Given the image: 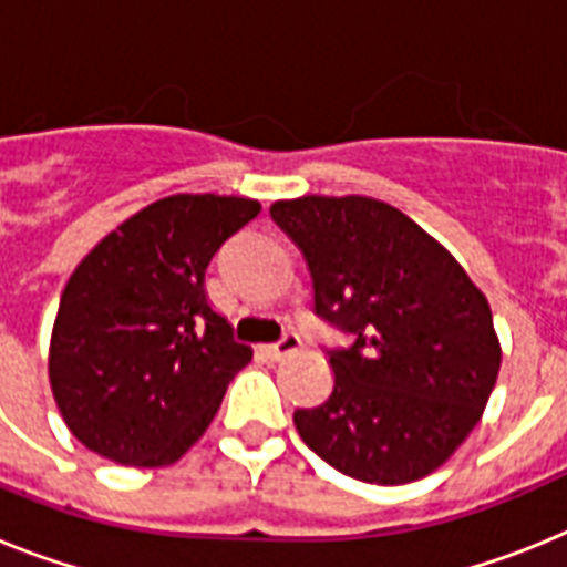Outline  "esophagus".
Wrapping results in <instances>:
<instances>
[{"instance_id": "34e87169", "label": "esophagus", "mask_w": 567, "mask_h": 567, "mask_svg": "<svg viewBox=\"0 0 567 567\" xmlns=\"http://www.w3.org/2000/svg\"><path fill=\"white\" fill-rule=\"evenodd\" d=\"M300 349V338L298 334H284V338L278 340V343H267V346H260V352H264V358L267 360H280V358H287V354L298 352Z\"/></svg>"}]
</instances>
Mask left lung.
I'll use <instances>...</instances> for the list:
<instances>
[{"mask_svg": "<svg viewBox=\"0 0 567 567\" xmlns=\"http://www.w3.org/2000/svg\"><path fill=\"white\" fill-rule=\"evenodd\" d=\"M269 215L307 258L315 312L352 340L329 349L332 394L295 412L303 443L360 483L432 474L497 383L485 295L440 240L378 198L303 195Z\"/></svg>", "mask_w": 567, "mask_h": 567, "instance_id": "obj_1", "label": "left lung"}]
</instances>
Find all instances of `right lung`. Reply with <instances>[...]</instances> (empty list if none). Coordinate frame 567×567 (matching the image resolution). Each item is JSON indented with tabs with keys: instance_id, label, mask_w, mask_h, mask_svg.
<instances>
[{
	"instance_id": "add662e5",
	"label": "right lung",
	"mask_w": 567,
	"mask_h": 567,
	"mask_svg": "<svg viewBox=\"0 0 567 567\" xmlns=\"http://www.w3.org/2000/svg\"><path fill=\"white\" fill-rule=\"evenodd\" d=\"M260 213L238 195H169L73 269L50 334L53 400L90 452L135 468L175 463L252 360L204 289L213 255Z\"/></svg>"
}]
</instances>
